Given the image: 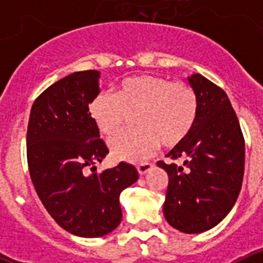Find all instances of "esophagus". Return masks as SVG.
I'll use <instances>...</instances> for the list:
<instances>
[{
    "label": "esophagus",
    "mask_w": 263,
    "mask_h": 263,
    "mask_svg": "<svg viewBox=\"0 0 263 263\" xmlns=\"http://www.w3.org/2000/svg\"><path fill=\"white\" fill-rule=\"evenodd\" d=\"M152 168H153L152 163H142V164H138V166H137V170H138L139 175H145V174H147Z\"/></svg>",
    "instance_id": "obj_1"
}]
</instances>
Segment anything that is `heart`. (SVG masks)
<instances>
[{"instance_id": "heart-1", "label": "heart", "mask_w": 263, "mask_h": 263, "mask_svg": "<svg viewBox=\"0 0 263 263\" xmlns=\"http://www.w3.org/2000/svg\"><path fill=\"white\" fill-rule=\"evenodd\" d=\"M197 97L185 83L163 76L138 75L122 80L115 95L100 93L89 104V116L100 133L111 137L136 116V132H124L109 146L116 159L132 163L152 157L160 143L175 147L196 122Z\"/></svg>"}]
</instances>
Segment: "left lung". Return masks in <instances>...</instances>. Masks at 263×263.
<instances>
[{
  "label": "left lung",
  "instance_id": "8db88e82",
  "mask_svg": "<svg viewBox=\"0 0 263 263\" xmlns=\"http://www.w3.org/2000/svg\"><path fill=\"white\" fill-rule=\"evenodd\" d=\"M199 104L191 133L158 162L168 174L163 213L183 233L210 231L231 212L241 191L245 142L227 93L200 73L188 78Z\"/></svg>",
  "mask_w": 263,
  "mask_h": 263
}]
</instances>
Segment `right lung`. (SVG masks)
I'll return each mask as SVG.
<instances>
[{
	"instance_id": "1",
	"label": "right lung",
	"mask_w": 263,
	"mask_h": 263,
	"mask_svg": "<svg viewBox=\"0 0 263 263\" xmlns=\"http://www.w3.org/2000/svg\"><path fill=\"white\" fill-rule=\"evenodd\" d=\"M99 78L95 69L79 71L48 87L32 104L26 138L30 176L42 204L64 231L87 238L120 225V195L138 179L136 167L125 162L85 174L109 153L89 116Z\"/></svg>"
}]
</instances>
